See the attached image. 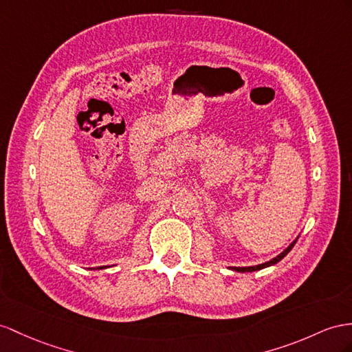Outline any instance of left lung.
Returning a JSON list of instances; mask_svg holds the SVG:
<instances>
[{
	"mask_svg": "<svg viewBox=\"0 0 352 352\" xmlns=\"http://www.w3.org/2000/svg\"><path fill=\"white\" fill-rule=\"evenodd\" d=\"M299 239V236H297L290 245H288L281 254H278L276 257H274L272 260H269V262H266V263H262V265H257V266H247V267H232L233 270H236V272H254V270H260V269H265V267H269V266H272V265H276L279 260H283L288 253H290L292 251V248L294 247V244H296V241Z\"/></svg>",
	"mask_w": 352,
	"mask_h": 352,
	"instance_id": "8db88e82",
	"label": "left lung"
}]
</instances>
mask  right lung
Returning <instances> with one entry per match:
<instances>
[{"label": "right lung", "instance_id": "add662e5", "mask_svg": "<svg viewBox=\"0 0 352 352\" xmlns=\"http://www.w3.org/2000/svg\"><path fill=\"white\" fill-rule=\"evenodd\" d=\"M99 269H104V266H101V267H99Z\"/></svg>", "mask_w": 352, "mask_h": 352}]
</instances>
